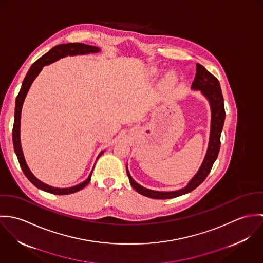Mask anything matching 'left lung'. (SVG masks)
I'll return each mask as SVG.
<instances>
[{
  "instance_id": "8db88e82",
  "label": "left lung",
  "mask_w": 263,
  "mask_h": 263,
  "mask_svg": "<svg viewBox=\"0 0 263 263\" xmlns=\"http://www.w3.org/2000/svg\"><path fill=\"white\" fill-rule=\"evenodd\" d=\"M191 89L200 91V93L208 99L211 107L210 140H209V146H208L204 159L198 171L189 180L187 185L185 187L174 190V191H158V190H151L148 188L143 187L133 179L126 166V173H127L130 185L142 195H145L151 198H156V199H167V198H173V197H177L179 195L188 193L203 182V180L209 175L215 161L218 158V154L221 146V141H220L221 133L224 126L226 117L224 98H223L220 83L215 76L212 75L210 72L205 70L204 67H202L200 64H196V74H195L194 81L192 82Z\"/></svg>"
}]
</instances>
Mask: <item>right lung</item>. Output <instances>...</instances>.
Listing matches in <instances>:
<instances>
[{"label":"right lung","mask_w":263,"mask_h":263,"mask_svg":"<svg viewBox=\"0 0 263 263\" xmlns=\"http://www.w3.org/2000/svg\"><path fill=\"white\" fill-rule=\"evenodd\" d=\"M101 49L97 46H93V45H89V44H84V43H67V44H59L54 47H52L48 52H46L45 54H43L40 59H38L37 61L31 66V68L29 69L28 73L25 76L20 92L16 98V104H15V120H14V125H13V145H14V150L16 153V156L18 158L19 164L21 166V169L23 171V173L25 174V176L28 178V180L36 187L49 192V193H53V194H58V195H65V194H71L77 192L81 189L85 187L91 180V175L93 172V169L91 171V173L89 174L88 178L77 184L75 186L68 188H59L50 186L42 181H40L38 178L34 176V174L31 172V170L29 169L25 158H24V154L22 151L21 147V140H20V124H21V111H22V106L25 100V97L30 89L31 84L33 83V81L35 80V78L37 77L38 74L41 72L42 68L44 66L50 65L57 61H59L60 59L66 58L68 55H83V54H89V53H97L99 52ZM104 153V151L100 152V154L98 155L97 159Z\"/></svg>","instance_id":"obj_1"}]
</instances>
